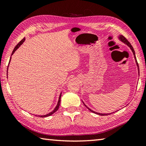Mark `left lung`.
Instances as JSON below:
<instances>
[{
    "mask_svg": "<svg viewBox=\"0 0 146 146\" xmlns=\"http://www.w3.org/2000/svg\"><path fill=\"white\" fill-rule=\"evenodd\" d=\"M118 38L120 39V40L122 42H123L124 44H127V45L130 48V49H131V51H132V52H133V55H134V57H135V62H136V64H137V67H138V75H139V66H138V62H137V58H136V56H135V50H134V49H133V46L131 45V44L129 43V42L128 41L126 38H125L124 36H123V35H120L119 36H118ZM82 102H83V104H84V105L86 108H87L90 111H91V112H93V113H95V114H97V115H102V116H104V115H110V114H111V113H114V112H113V113H97V112H95V111H93V110H91V109H90L87 106H86L85 104H84V102H83L82 101Z\"/></svg>",
    "mask_w": 146,
    "mask_h": 146,
    "instance_id": "1",
    "label": "left lung"
}]
</instances>
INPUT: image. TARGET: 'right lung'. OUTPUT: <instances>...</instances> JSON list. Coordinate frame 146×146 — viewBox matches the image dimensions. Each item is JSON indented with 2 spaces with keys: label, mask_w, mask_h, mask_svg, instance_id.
<instances>
[{
  "label": "right lung",
  "mask_w": 146,
  "mask_h": 146,
  "mask_svg": "<svg viewBox=\"0 0 146 146\" xmlns=\"http://www.w3.org/2000/svg\"><path fill=\"white\" fill-rule=\"evenodd\" d=\"M24 40H25V38H24L23 40H22L21 41H20V42L17 44V45L15 47V48H14V49H13V52H12V53H11V55H13V54L15 53V51L17 49H18L20 46H21V45H22V44H23L24 42ZM11 57H10V59H9V62H10V60H11ZM8 64V65H9ZM7 75H8V70H7ZM61 95H62V93H60V96H59V98H58V103H57V105H56V106L55 107V108L54 109V110L52 111L51 112H50L49 113H48V114H47V115H38V117H49V116H51V115L52 114H53L55 112H56V111L58 110V108H59V106H60V98H61ZM35 116H36V115H35Z\"/></svg>",
  "instance_id": "add662e5"
}]
</instances>
